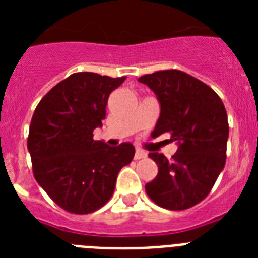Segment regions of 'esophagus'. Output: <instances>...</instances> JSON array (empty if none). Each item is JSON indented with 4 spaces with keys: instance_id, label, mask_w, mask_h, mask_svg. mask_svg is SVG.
Instances as JSON below:
<instances>
[{
    "instance_id": "esophagus-1",
    "label": "esophagus",
    "mask_w": 258,
    "mask_h": 258,
    "mask_svg": "<svg viewBox=\"0 0 258 258\" xmlns=\"http://www.w3.org/2000/svg\"><path fill=\"white\" fill-rule=\"evenodd\" d=\"M147 157V154L145 153V151H143V150H139L138 149L137 151H135V159H137V161H139V159H143V158H146Z\"/></svg>"
}]
</instances>
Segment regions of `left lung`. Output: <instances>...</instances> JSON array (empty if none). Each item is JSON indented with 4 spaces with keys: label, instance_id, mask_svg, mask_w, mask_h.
Instances as JSON below:
<instances>
[{
    "label": "left lung",
    "instance_id": "left-lung-1",
    "mask_svg": "<svg viewBox=\"0 0 258 258\" xmlns=\"http://www.w3.org/2000/svg\"><path fill=\"white\" fill-rule=\"evenodd\" d=\"M138 82L153 89L161 103L151 137L167 133L178 145L171 159L149 154L158 175L146 184V192L161 208H191L208 197L226 162L229 123L224 103L205 83L178 70L158 71Z\"/></svg>",
    "mask_w": 258,
    "mask_h": 258
}]
</instances>
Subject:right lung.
Instances as JSON below:
<instances>
[{"label": "right lung", "instance_id": "1", "mask_svg": "<svg viewBox=\"0 0 258 258\" xmlns=\"http://www.w3.org/2000/svg\"><path fill=\"white\" fill-rule=\"evenodd\" d=\"M125 80L78 72L50 89L34 109L28 150L33 175L53 202L74 214H88L112 197L121 167L133 161L131 143L116 147L93 141L109 93Z\"/></svg>", "mask_w": 258, "mask_h": 258}]
</instances>
